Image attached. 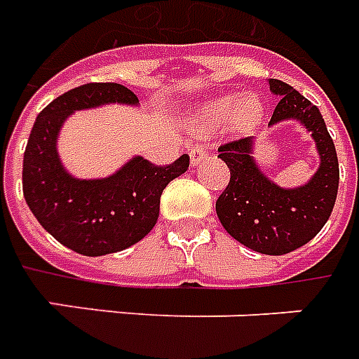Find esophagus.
<instances>
[{
	"label": "esophagus",
	"mask_w": 359,
	"mask_h": 359,
	"mask_svg": "<svg viewBox=\"0 0 359 359\" xmlns=\"http://www.w3.org/2000/svg\"><path fill=\"white\" fill-rule=\"evenodd\" d=\"M189 155H191V164H193V166H196V164L201 163L202 158L208 157L210 151H208V147H206V145L196 144V145H193V147H191Z\"/></svg>",
	"instance_id": "obj_1"
}]
</instances>
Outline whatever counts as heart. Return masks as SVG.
Segmentation results:
<instances>
[{
    "label": "heart",
    "mask_w": 359,
    "mask_h": 359,
    "mask_svg": "<svg viewBox=\"0 0 359 359\" xmlns=\"http://www.w3.org/2000/svg\"><path fill=\"white\" fill-rule=\"evenodd\" d=\"M263 117V102L253 93L236 96L233 93L215 94L202 102L191 113V125L196 132H210L227 123L229 130L236 134L252 132Z\"/></svg>",
    "instance_id": "1"
}]
</instances>
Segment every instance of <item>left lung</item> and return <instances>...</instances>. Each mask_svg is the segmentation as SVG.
<instances>
[{"instance_id":"1","label":"left lung","mask_w":359,"mask_h":359,"mask_svg":"<svg viewBox=\"0 0 359 359\" xmlns=\"http://www.w3.org/2000/svg\"><path fill=\"white\" fill-rule=\"evenodd\" d=\"M269 85L280 96L269 125L301 121L316 142L320 168L303 187L282 189L253 163V138L227 142L219 145L217 157L229 166L231 177L215 201V212L241 244L266 255H284L311 242L330 219L339 189V161L320 109L284 81L269 79Z\"/></svg>"}]
</instances>
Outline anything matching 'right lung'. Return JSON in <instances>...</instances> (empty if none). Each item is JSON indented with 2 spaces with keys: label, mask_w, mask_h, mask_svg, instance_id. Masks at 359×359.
<instances>
[{
  "label": "right lung",
  "mask_w": 359,
  "mask_h": 359,
  "mask_svg": "<svg viewBox=\"0 0 359 359\" xmlns=\"http://www.w3.org/2000/svg\"><path fill=\"white\" fill-rule=\"evenodd\" d=\"M138 104L118 83H87L53 100L36 118L24 151L22 191L43 229L69 250L98 257L130 248L158 219L164 187L189 168V155L158 166L134 157L113 176L77 180L56 153L62 123L75 109L102 104Z\"/></svg>",
  "instance_id": "obj_1"
}]
</instances>
